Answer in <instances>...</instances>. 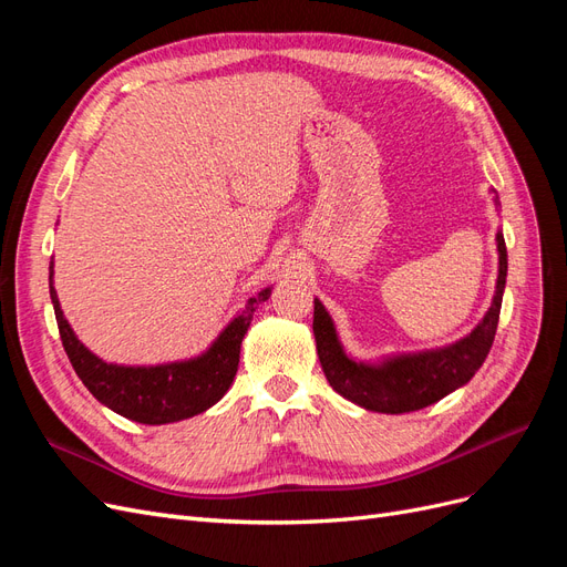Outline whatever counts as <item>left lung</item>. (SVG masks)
I'll list each match as a JSON object with an SVG mask.
<instances>
[{
	"label": "left lung",
	"mask_w": 567,
	"mask_h": 567,
	"mask_svg": "<svg viewBox=\"0 0 567 567\" xmlns=\"http://www.w3.org/2000/svg\"><path fill=\"white\" fill-rule=\"evenodd\" d=\"M496 248H499V279H496L492 307L471 336L447 348L392 357L381 364L354 362L342 352L329 312L315 300L312 329L326 381L346 400L369 411H381V414H404V411L423 409L466 385L489 354L496 323H499L508 271L504 234H496Z\"/></svg>",
	"instance_id": "left-lung-1"
}]
</instances>
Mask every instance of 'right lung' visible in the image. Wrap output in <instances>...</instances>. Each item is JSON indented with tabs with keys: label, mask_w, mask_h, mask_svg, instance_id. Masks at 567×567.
<instances>
[{
	"label": "right lung",
	"mask_w": 567,
	"mask_h": 567,
	"mask_svg": "<svg viewBox=\"0 0 567 567\" xmlns=\"http://www.w3.org/2000/svg\"><path fill=\"white\" fill-rule=\"evenodd\" d=\"M51 274H54V262L49 267V296L54 302L63 350L71 359L80 381L115 414L146 425L192 419L221 400V394L234 383L241 342L257 305L271 296V288H265L250 298L244 312L234 317V321L213 342L210 350L196 359L158 367H117L92 354L75 338L71 323L65 321L61 312Z\"/></svg>",
	"instance_id": "obj_1"
}]
</instances>
